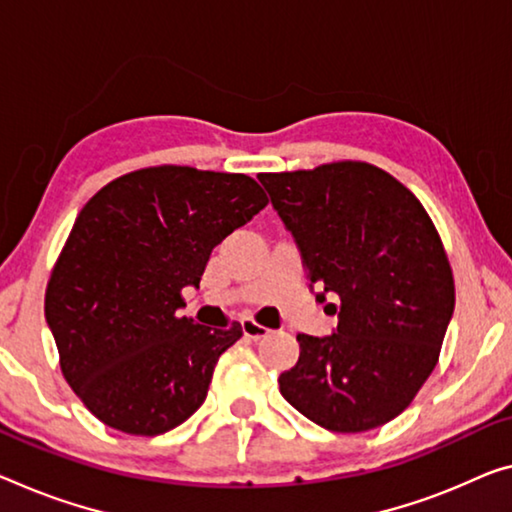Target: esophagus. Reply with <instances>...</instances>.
Segmentation results:
<instances>
[{
	"instance_id": "obj_1",
	"label": "esophagus",
	"mask_w": 512,
	"mask_h": 512,
	"mask_svg": "<svg viewBox=\"0 0 512 512\" xmlns=\"http://www.w3.org/2000/svg\"><path fill=\"white\" fill-rule=\"evenodd\" d=\"M242 332H245L247 338H254V341H258V338L270 334V329L261 325V322H256L254 318H242Z\"/></svg>"
}]
</instances>
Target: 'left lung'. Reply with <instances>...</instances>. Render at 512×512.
<instances>
[{
    "label": "left lung",
    "mask_w": 512,
    "mask_h": 512,
    "mask_svg": "<svg viewBox=\"0 0 512 512\" xmlns=\"http://www.w3.org/2000/svg\"><path fill=\"white\" fill-rule=\"evenodd\" d=\"M258 180L302 251L306 279L341 300L332 336H297L300 359L279 375L281 396L332 432L384 426L437 366L453 316V272L435 224L400 180L368 162Z\"/></svg>",
    "instance_id": "left-lung-1"
}]
</instances>
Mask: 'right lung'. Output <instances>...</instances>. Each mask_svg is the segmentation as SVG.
Wrapping results in <instances>:
<instances>
[{
    "label": "right lung",
    "instance_id": "1",
    "mask_svg": "<svg viewBox=\"0 0 512 512\" xmlns=\"http://www.w3.org/2000/svg\"><path fill=\"white\" fill-rule=\"evenodd\" d=\"M265 206L254 178L178 164L130 171L86 201L47 281L45 320L66 382L105 426L155 437L203 405L242 325L180 318V293Z\"/></svg>",
    "mask_w": 512,
    "mask_h": 512
}]
</instances>
